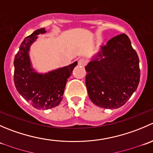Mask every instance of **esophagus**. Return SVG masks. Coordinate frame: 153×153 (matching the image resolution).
<instances>
[{
  "instance_id": "esophagus-1",
  "label": "esophagus",
  "mask_w": 153,
  "mask_h": 153,
  "mask_svg": "<svg viewBox=\"0 0 153 153\" xmlns=\"http://www.w3.org/2000/svg\"><path fill=\"white\" fill-rule=\"evenodd\" d=\"M78 64L80 66H86V64H87V61L85 58H79L78 61Z\"/></svg>"
}]
</instances>
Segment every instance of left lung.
<instances>
[{
  "label": "left lung",
  "instance_id": "left-lung-1",
  "mask_svg": "<svg viewBox=\"0 0 153 153\" xmlns=\"http://www.w3.org/2000/svg\"><path fill=\"white\" fill-rule=\"evenodd\" d=\"M101 61L86 66V86L93 104L117 109L126 104L140 81L139 58L126 34L117 35L101 47ZM105 58H102V56Z\"/></svg>",
  "mask_w": 153,
  "mask_h": 153
}]
</instances>
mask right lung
<instances>
[{"mask_svg": "<svg viewBox=\"0 0 153 153\" xmlns=\"http://www.w3.org/2000/svg\"><path fill=\"white\" fill-rule=\"evenodd\" d=\"M46 32L44 28L35 31L21 43L14 61V82L21 96L38 109H48L57 106L63 98L68 78L72 74L75 62L45 75L33 72L29 57L30 45L37 35Z\"/></svg>", "mask_w": 153, "mask_h": 153, "instance_id": "right-lung-1", "label": "right lung"}]
</instances>
